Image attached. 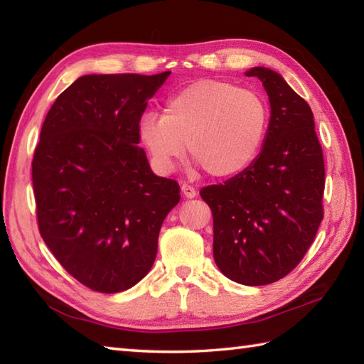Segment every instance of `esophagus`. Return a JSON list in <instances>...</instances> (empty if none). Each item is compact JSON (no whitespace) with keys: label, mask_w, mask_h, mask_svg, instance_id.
<instances>
[{"label":"esophagus","mask_w":364,"mask_h":364,"mask_svg":"<svg viewBox=\"0 0 364 364\" xmlns=\"http://www.w3.org/2000/svg\"><path fill=\"white\" fill-rule=\"evenodd\" d=\"M181 194L186 197V198H194L197 196V191L192 188V186H189V184L183 183L181 184Z\"/></svg>","instance_id":"1"}]
</instances>
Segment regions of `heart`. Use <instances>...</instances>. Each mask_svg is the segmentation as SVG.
I'll use <instances>...</instances> for the list:
<instances>
[{"mask_svg": "<svg viewBox=\"0 0 364 364\" xmlns=\"http://www.w3.org/2000/svg\"><path fill=\"white\" fill-rule=\"evenodd\" d=\"M267 129V107L249 89L225 81H198L167 100L164 114L144 112L139 142L159 173L173 172L186 145L205 172L225 178L249 167Z\"/></svg>", "mask_w": 364, "mask_h": 364, "instance_id": "heart-1", "label": "heart"}]
</instances>
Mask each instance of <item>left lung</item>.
Here are the masks:
<instances>
[{"label": "left lung", "mask_w": 364, "mask_h": 364, "mask_svg": "<svg viewBox=\"0 0 364 364\" xmlns=\"http://www.w3.org/2000/svg\"><path fill=\"white\" fill-rule=\"evenodd\" d=\"M262 82L270 119L261 151L241 173L200 196L213 211L214 261L230 280L262 286L296 267L323 218L322 149L311 107L280 73L252 67Z\"/></svg>", "instance_id": "obj_1"}]
</instances>
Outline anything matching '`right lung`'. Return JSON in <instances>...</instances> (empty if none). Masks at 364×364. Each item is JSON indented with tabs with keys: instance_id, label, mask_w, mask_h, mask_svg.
<instances>
[{
	"instance_id": "1",
	"label": "right lung",
	"mask_w": 364,
	"mask_h": 364,
	"mask_svg": "<svg viewBox=\"0 0 364 364\" xmlns=\"http://www.w3.org/2000/svg\"><path fill=\"white\" fill-rule=\"evenodd\" d=\"M168 75H84L45 117L33 159L38 230L94 291H127L150 272L162 222L181 198L137 145L146 100Z\"/></svg>"
}]
</instances>
